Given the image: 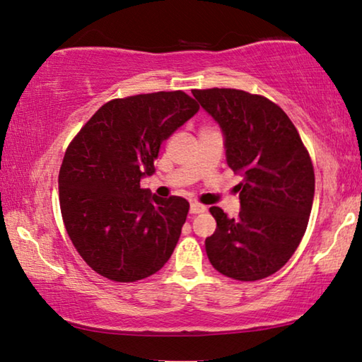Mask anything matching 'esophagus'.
Returning <instances> with one entry per match:
<instances>
[{
  "mask_svg": "<svg viewBox=\"0 0 362 362\" xmlns=\"http://www.w3.org/2000/svg\"><path fill=\"white\" fill-rule=\"evenodd\" d=\"M204 211H206V206H204V204L198 203V202H193L190 204V213L192 214H199V213H204Z\"/></svg>",
  "mask_w": 362,
  "mask_h": 362,
  "instance_id": "34e87169",
  "label": "esophagus"
}]
</instances>
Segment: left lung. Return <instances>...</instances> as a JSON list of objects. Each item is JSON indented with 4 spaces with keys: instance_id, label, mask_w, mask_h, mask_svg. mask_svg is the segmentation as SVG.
<instances>
[{
    "instance_id": "8db88e82",
    "label": "left lung",
    "mask_w": 362,
    "mask_h": 362,
    "mask_svg": "<svg viewBox=\"0 0 362 362\" xmlns=\"http://www.w3.org/2000/svg\"><path fill=\"white\" fill-rule=\"evenodd\" d=\"M192 93L223 129L228 165L244 177L237 218L209 208L216 230L204 240L206 255L224 276L263 279L288 263L307 229L315 190L309 151L267 97L226 88Z\"/></svg>"
}]
</instances>
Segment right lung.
Segmentation results:
<instances>
[{"instance_id":"right-lung-1","label":"right lung","mask_w":362,"mask_h":362,"mask_svg":"<svg viewBox=\"0 0 362 362\" xmlns=\"http://www.w3.org/2000/svg\"><path fill=\"white\" fill-rule=\"evenodd\" d=\"M198 109L183 90L113 99L69 143L58 175L62 218L100 276L133 283L170 258L190 204L151 195L139 180L154 174L160 144Z\"/></svg>"}]
</instances>
